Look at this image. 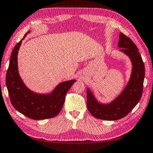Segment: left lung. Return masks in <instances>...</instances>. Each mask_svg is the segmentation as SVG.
<instances>
[{
  "instance_id": "8db88e82",
  "label": "left lung",
  "mask_w": 153,
  "mask_h": 153,
  "mask_svg": "<svg viewBox=\"0 0 153 153\" xmlns=\"http://www.w3.org/2000/svg\"><path fill=\"white\" fill-rule=\"evenodd\" d=\"M118 45L131 60L133 69L129 83L117 98L109 104L99 103L87 88V108L96 118L116 120L127 116L139 102L143 93L145 68L138 48L133 41L120 33Z\"/></svg>"
}]
</instances>
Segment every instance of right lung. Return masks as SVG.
<instances>
[{
    "mask_svg": "<svg viewBox=\"0 0 153 153\" xmlns=\"http://www.w3.org/2000/svg\"><path fill=\"white\" fill-rule=\"evenodd\" d=\"M30 31L26 33L24 38ZM22 40L12 51L6 75V85L12 105L29 118L43 120L55 117L61 111L66 94L76 80L60 83L52 93H33L24 85L18 70V52Z\"/></svg>",
    "mask_w": 153,
    "mask_h": 153,
    "instance_id": "obj_1",
    "label": "right lung"
}]
</instances>
